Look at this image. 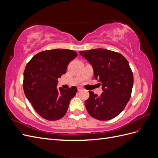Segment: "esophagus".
I'll return each instance as SVG.
<instances>
[{"instance_id":"34e87169","label":"esophagus","mask_w":158,"mask_h":158,"mask_svg":"<svg viewBox=\"0 0 158 158\" xmlns=\"http://www.w3.org/2000/svg\"><path fill=\"white\" fill-rule=\"evenodd\" d=\"M82 88L78 87V92H80V91H82Z\"/></svg>"}]
</instances>
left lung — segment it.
<instances>
[{"label": "left lung", "mask_w": 158, "mask_h": 158, "mask_svg": "<svg viewBox=\"0 0 158 158\" xmlns=\"http://www.w3.org/2000/svg\"><path fill=\"white\" fill-rule=\"evenodd\" d=\"M80 54L92 66L94 78L101 82V95L89 91L85 106L92 117L107 121L120 114L131 96L133 74L121 54L105 49L81 51Z\"/></svg>", "instance_id": "obj_1"}]
</instances>
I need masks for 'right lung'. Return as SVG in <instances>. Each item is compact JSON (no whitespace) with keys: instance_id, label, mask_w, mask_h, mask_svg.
I'll list each match as a JSON object with an SVG mask.
<instances>
[{"instance_id":"right-lung-1","label":"right lung","mask_w":158,"mask_h":158,"mask_svg":"<svg viewBox=\"0 0 158 158\" xmlns=\"http://www.w3.org/2000/svg\"><path fill=\"white\" fill-rule=\"evenodd\" d=\"M77 56L73 50L56 49L39 52L28 62L23 73V88L27 99L45 119L56 121L64 116L77 88H56L58 78Z\"/></svg>"}]
</instances>
